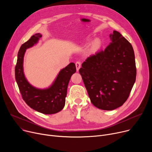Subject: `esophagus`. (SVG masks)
Here are the masks:
<instances>
[{"label":"esophagus","mask_w":152,"mask_h":152,"mask_svg":"<svg viewBox=\"0 0 152 152\" xmlns=\"http://www.w3.org/2000/svg\"><path fill=\"white\" fill-rule=\"evenodd\" d=\"M76 69L77 71H78L79 69V68H81V63L80 61H77L76 62Z\"/></svg>","instance_id":"esophagus-1"}]
</instances>
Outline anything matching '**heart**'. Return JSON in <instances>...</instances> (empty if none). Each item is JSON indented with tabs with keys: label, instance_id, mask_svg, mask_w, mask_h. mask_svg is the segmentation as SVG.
<instances>
[{
	"label": "heart",
	"instance_id": "1",
	"mask_svg": "<svg viewBox=\"0 0 152 152\" xmlns=\"http://www.w3.org/2000/svg\"><path fill=\"white\" fill-rule=\"evenodd\" d=\"M101 44L102 42L99 39H95L91 45L90 52L91 53H95V52H97L100 47Z\"/></svg>",
	"mask_w": 152,
	"mask_h": 152
}]
</instances>
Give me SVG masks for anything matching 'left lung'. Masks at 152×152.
<instances>
[{
	"label": "left lung",
	"mask_w": 152,
	"mask_h": 152,
	"mask_svg": "<svg viewBox=\"0 0 152 152\" xmlns=\"http://www.w3.org/2000/svg\"><path fill=\"white\" fill-rule=\"evenodd\" d=\"M110 37L106 49L91 55L79 70L92 103L103 110L123 105L136 77L132 45L116 31Z\"/></svg>",
	"instance_id": "8db88e82"
}]
</instances>
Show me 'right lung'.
<instances>
[{
    "mask_svg": "<svg viewBox=\"0 0 152 152\" xmlns=\"http://www.w3.org/2000/svg\"><path fill=\"white\" fill-rule=\"evenodd\" d=\"M41 37V34H36L21 45L15 66V79L23 99L29 107L43 114H55L59 112L65 106L68 85L76 68L74 63H69L60 71L52 86L49 89H38L29 84L23 73L24 55L26 49L36 44Z\"/></svg>",
    "mask_w": 152,
    "mask_h": 152,
    "instance_id": "obj_1",
    "label": "right lung"
}]
</instances>
